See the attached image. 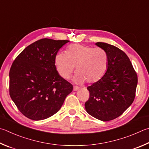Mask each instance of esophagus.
I'll list each match as a JSON object with an SVG mask.
<instances>
[{
  "label": "esophagus",
  "mask_w": 149,
  "mask_h": 149,
  "mask_svg": "<svg viewBox=\"0 0 149 149\" xmlns=\"http://www.w3.org/2000/svg\"><path fill=\"white\" fill-rule=\"evenodd\" d=\"M78 89H79V87H78V86H74V91H77Z\"/></svg>",
  "instance_id": "34e87169"
}]
</instances>
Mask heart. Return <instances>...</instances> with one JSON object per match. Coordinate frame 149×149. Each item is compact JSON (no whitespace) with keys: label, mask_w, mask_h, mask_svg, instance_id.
<instances>
[{"label":"heart","mask_w":149,"mask_h":149,"mask_svg":"<svg viewBox=\"0 0 149 149\" xmlns=\"http://www.w3.org/2000/svg\"><path fill=\"white\" fill-rule=\"evenodd\" d=\"M56 70L61 77L69 79L76 68L75 81L93 84L98 82L104 76L108 67V55L102 48L73 44L66 53H58L55 56Z\"/></svg>","instance_id":"heart-1"}]
</instances>
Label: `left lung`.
<instances>
[{"mask_svg": "<svg viewBox=\"0 0 149 149\" xmlns=\"http://www.w3.org/2000/svg\"><path fill=\"white\" fill-rule=\"evenodd\" d=\"M96 45L106 51L108 67L101 80L87 87L90 96L85 107L93 117L109 121L119 117L133 103L137 76L124 51L106 43Z\"/></svg>", "mask_w": 149, "mask_h": 149, "instance_id": "1", "label": "left lung"}]
</instances>
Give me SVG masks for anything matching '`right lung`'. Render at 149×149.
I'll use <instances>...</instances> for the list:
<instances>
[{
  "label": "right lung",
  "mask_w": 149,
  "mask_h": 149,
  "mask_svg": "<svg viewBox=\"0 0 149 149\" xmlns=\"http://www.w3.org/2000/svg\"><path fill=\"white\" fill-rule=\"evenodd\" d=\"M68 40L44 38L26 47L10 70V95L18 109L30 119L41 120L57 113L73 85L55 66L58 50Z\"/></svg>",
  "instance_id": "obj_1"
}]
</instances>
